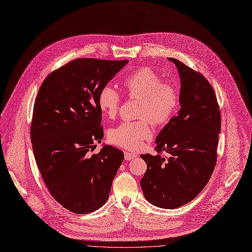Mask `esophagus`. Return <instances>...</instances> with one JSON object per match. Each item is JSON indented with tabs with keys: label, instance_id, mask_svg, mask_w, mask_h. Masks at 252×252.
<instances>
[{
	"label": "esophagus",
	"instance_id": "1",
	"mask_svg": "<svg viewBox=\"0 0 252 252\" xmlns=\"http://www.w3.org/2000/svg\"><path fill=\"white\" fill-rule=\"evenodd\" d=\"M124 156H125V159H126V160H131V159L136 158V154L128 152V151H125V152H124Z\"/></svg>",
	"mask_w": 252,
	"mask_h": 252
}]
</instances>
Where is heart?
Returning <instances> with one entry per match:
<instances>
[{"instance_id": "heart-1", "label": "heart", "mask_w": 252, "mask_h": 252, "mask_svg": "<svg viewBox=\"0 0 252 252\" xmlns=\"http://www.w3.org/2000/svg\"><path fill=\"white\" fill-rule=\"evenodd\" d=\"M122 87L129 98L140 99L137 121H124L110 130V141L127 150H138L152 135L150 122L162 125L170 121L178 112L180 94L178 89L148 67L133 70L122 81ZM121 95L111 86H104L98 94V104L109 118L119 111Z\"/></svg>"}]
</instances>
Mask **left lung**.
Segmentation results:
<instances>
[{"label":"left lung","mask_w":252,"mask_h":252,"mask_svg":"<svg viewBox=\"0 0 252 252\" xmlns=\"http://www.w3.org/2000/svg\"><path fill=\"white\" fill-rule=\"evenodd\" d=\"M181 77V109L157 137L156 156L141 154L147 169L140 181L145 199L176 209L195 199L208 184L217 161L221 114L216 94L204 75L176 59ZM165 151L169 158L159 153Z\"/></svg>","instance_id":"1"}]
</instances>
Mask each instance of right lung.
<instances>
[{
  "label": "right lung",
  "mask_w": 252,
  "mask_h": 252,
  "mask_svg": "<svg viewBox=\"0 0 252 252\" xmlns=\"http://www.w3.org/2000/svg\"><path fill=\"white\" fill-rule=\"evenodd\" d=\"M128 61L77 59L52 71L36 96L31 122L35 160L50 195L65 209L87 214L108 200L124 153L104 145L100 90Z\"/></svg>",
  "instance_id": "add662e5"
}]
</instances>
